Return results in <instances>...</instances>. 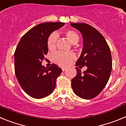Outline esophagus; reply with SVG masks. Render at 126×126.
Listing matches in <instances>:
<instances>
[{"label":"esophagus","mask_w":126,"mask_h":126,"mask_svg":"<svg viewBox=\"0 0 126 126\" xmlns=\"http://www.w3.org/2000/svg\"><path fill=\"white\" fill-rule=\"evenodd\" d=\"M62 71H64L67 69V68L66 67H62Z\"/></svg>","instance_id":"34e87169"}]
</instances>
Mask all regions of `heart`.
<instances>
[{"label": "heart", "instance_id": "obj_1", "mask_svg": "<svg viewBox=\"0 0 126 126\" xmlns=\"http://www.w3.org/2000/svg\"><path fill=\"white\" fill-rule=\"evenodd\" d=\"M64 34L66 36L67 39L72 44H76L78 42L79 37L78 34L72 30H67L65 31ZM58 36L56 33H52L48 36L47 39V47L48 49L53 50L56 47V42L57 40ZM74 55L73 53H67L63 52H57L53 55V61L56 64L61 66H67L71 64V62L74 59Z\"/></svg>", "mask_w": 126, "mask_h": 126}]
</instances>
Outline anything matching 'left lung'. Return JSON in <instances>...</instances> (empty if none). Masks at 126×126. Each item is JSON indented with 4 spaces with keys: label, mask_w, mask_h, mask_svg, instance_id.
I'll use <instances>...</instances> for the list:
<instances>
[{
    "label": "left lung",
    "mask_w": 126,
    "mask_h": 126,
    "mask_svg": "<svg viewBox=\"0 0 126 126\" xmlns=\"http://www.w3.org/2000/svg\"><path fill=\"white\" fill-rule=\"evenodd\" d=\"M71 26L79 31L83 36V47L76 63L77 74L71 81L74 93L83 99L95 97L105 87L112 68L110 50L105 39L96 29L86 23H72Z\"/></svg>",
    "instance_id": "8db88e82"
}]
</instances>
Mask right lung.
Returning <instances> with one entry per match:
<instances>
[{"label":"right lung","mask_w":126,"mask_h":126,"mask_svg":"<svg viewBox=\"0 0 126 126\" xmlns=\"http://www.w3.org/2000/svg\"><path fill=\"white\" fill-rule=\"evenodd\" d=\"M64 23H44L38 24L24 34L14 53V69L19 83L24 92L34 98H43L53 92L56 79L62 70L57 65L48 68L42 61L48 53L47 39Z\"/></svg>","instance_id":"1"}]
</instances>
